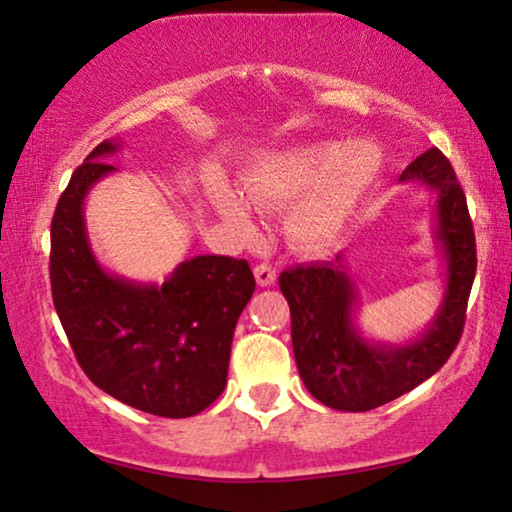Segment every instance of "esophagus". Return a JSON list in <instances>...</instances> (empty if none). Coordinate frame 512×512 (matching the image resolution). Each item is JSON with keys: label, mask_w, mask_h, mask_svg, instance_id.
I'll list each match as a JSON object with an SVG mask.
<instances>
[{"label": "esophagus", "mask_w": 512, "mask_h": 512, "mask_svg": "<svg viewBox=\"0 0 512 512\" xmlns=\"http://www.w3.org/2000/svg\"><path fill=\"white\" fill-rule=\"evenodd\" d=\"M255 278L260 288H271L276 283V271L269 264H260V267H255Z\"/></svg>", "instance_id": "1"}]
</instances>
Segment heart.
I'll return each instance as SVG.
<instances>
[{
  "label": "heart",
  "instance_id": "b5f03b06",
  "mask_svg": "<svg viewBox=\"0 0 512 512\" xmlns=\"http://www.w3.org/2000/svg\"><path fill=\"white\" fill-rule=\"evenodd\" d=\"M379 173L377 152L367 142H304L257 156L243 170L238 192L215 182L210 203L238 236L257 231L255 210H281L292 248L323 252L342 241Z\"/></svg>",
  "mask_w": 512,
  "mask_h": 512
}]
</instances>
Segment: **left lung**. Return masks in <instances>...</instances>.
I'll use <instances>...</instances> for the list:
<instances>
[{
  "label": "left lung",
  "mask_w": 512,
  "mask_h": 512,
  "mask_svg": "<svg viewBox=\"0 0 512 512\" xmlns=\"http://www.w3.org/2000/svg\"><path fill=\"white\" fill-rule=\"evenodd\" d=\"M400 182L433 192V241L445 264V288L431 323L407 342L370 339L360 330V290L335 262L285 269L278 285L290 304L292 351L304 386L318 403L339 412H367L391 403L433 377L459 344L475 278V234L454 168L431 147L403 170Z\"/></svg>",
  "instance_id": "1"
}]
</instances>
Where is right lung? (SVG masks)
Listing matches in <instances>:
<instances>
[{"label": "right lung", "mask_w": 512, "mask_h": 512, "mask_svg": "<svg viewBox=\"0 0 512 512\" xmlns=\"http://www.w3.org/2000/svg\"><path fill=\"white\" fill-rule=\"evenodd\" d=\"M105 140L72 173L51 222V290L81 370L95 386L156 417L185 419L213 405L227 386L231 339L255 292L245 260L196 255L163 283L112 274L95 257L84 203L117 173Z\"/></svg>", "instance_id": "add662e5"}]
</instances>
